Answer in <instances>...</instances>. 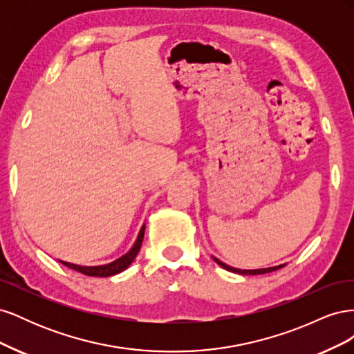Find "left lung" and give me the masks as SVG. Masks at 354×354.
Returning <instances> with one entry per match:
<instances>
[{
  "label": "left lung",
  "instance_id": "1",
  "mask_svg": "<svg viewBox=\"0 0 354 354\" xmlns=\"http://www.w3.org/2000/svg\"><path fill=\"white\" fill-rule=\"evenodd\" d=\"M212 260L216 261L218 266H221L223 269H226V270H229V272H232V273H238V274H264V273L274 272V270H277V269H282V267L285 266V264H279V266H273V267H266V269L246 270V269H236V267H232V266H229V264H226V263L220 261L218 259H216V257H212Z\"/></svg>",
  "mask_w": 354,
  "mask_h": 354
}]
</instances>
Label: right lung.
I'll return each mask as SVG.
<instances>
[{"mask_svg":"<svg viewBox=\"0 0 354 354\" xmlns=\"http://www.w3.org/2000/svg\"><path fill=\"white\" fill-rule=\"evenodd\" d=\"M145 227L146 226L143 224L140 232H138V234H137V239H136L134 245L130 248V251H127L122 257H120V259H116L112 263L102 264V266H80V264H73V263L62 261V260H60V263L65 264L66 267H69V269H73V270H77V272H80L82 274H87V276L108 277V276H113V274L121 273L134 261L138 251H140V246H142V242H143V238H145Z\"/></svg>","mask_w":354,"mask_h":354,"instance_id":"add662e5","label":"right lung"}]
</instances>
